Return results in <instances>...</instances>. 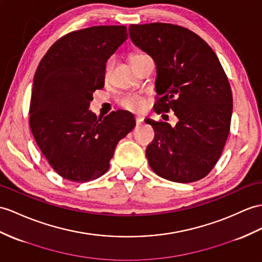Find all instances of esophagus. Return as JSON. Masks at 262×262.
<instances>
[{"instance_id": "esophagus-1", "label": "esophagus", "mask_w": 262, "mask_h": 262, "mask_svg": "<svg viewBox=\"0 0 262 262\" xmlns=\"http://www.w3.org/2000/svg\"><path fill=\"white\" fill-rule=\"evenodd\" d=\"M142 122H143V119H142V118H140V117H136V123H137V125L142 124Z\"/></svg>"}]
</instances>
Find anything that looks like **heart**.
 Segmentation results:
<instances>
[{"instance_id": "heart-1", "label": "heart", "mask_w": 262, "mask_h": 262, "mask_svg": "<svg viewBox=\"0 0 262 262\" xmlns=\"http://www.w3.org/2000/svg\"><path fill=\"white\" fill-rule=\"evenodd\" d=\"M142 55H144V54L143 53L131 54L129 57L130 63H133L136 60H138L139 57H141ZM112 68H113V61L109 60L106 62L105 69H104V78L105 79L109 76ZM120 105L122 106L123 109L129 110V111H140L143 109L144 100L142 97H140V95H126V97H124L122 100L120 101Z\"/></svg>"}]
</instances>
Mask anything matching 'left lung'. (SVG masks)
<instances>
[{"instance_id": "obj_1", "label": "left lung", "mask_w": 262, "mask_h": 262, "mask_svg": "<svg viewBox=\"0 0 262 262\" xmlns=\"http://www.w3.org/2000/svg\"><path fill=\"white\" fill-rule=\"evenodd\" d=\"M132 42L155 60V111L174 112L178 123L146 119L155 139L146 146L151 169L164 179L189 183L213 169L230 132L232 92L213 50L201 37L170 23L132 24Z\"/></svg>"}]
</instances>
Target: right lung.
I'll return each mask as SVG.
<instances>
[{"label": "right lung", "instance_id": "obj_1", "mask_svg": "<svg viewBox=\"0 0 262 262\" xmlns=\"http://www.w3.org/2000/svg\"><path fill=\"white\" fill-rule=\"evenodd\" d=\"M127 39L124 25L70 32L57 40L36 69L30 127L51 167L63 179L88 182L110 168L116 146L133 127V114L92 113L95 90L104 86L107 59Z\"/></svg>", "mask_w": 262, "mask_h": 262}]
</instances>
